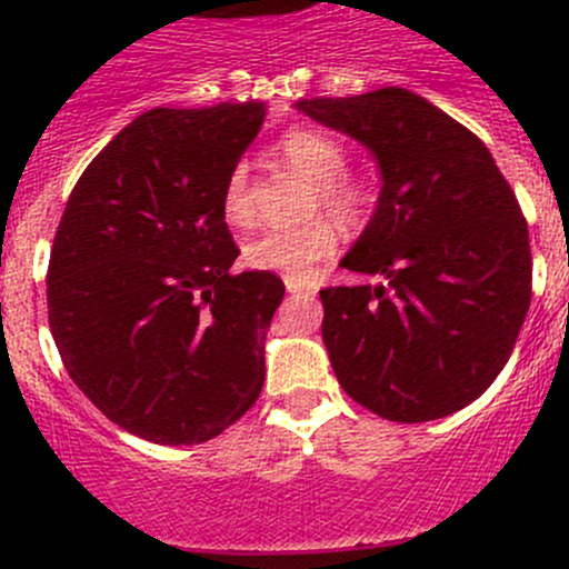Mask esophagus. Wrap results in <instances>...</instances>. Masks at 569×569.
<instances>
[{
	"label": "esophagus",
	"instance_id": "obj_1",
	"mask_svg": "<svg viewBox=\"0 0 569 569\" xmlns=\"http://www.w3.org/2000/svg\"><path fill=\"white\" fill-rule=\"evenodd\" d=\"M283 283H286V291H289V295H295V297H313V295H317V289H313V286L308 283V280H302V278H289V274H286Z\"/></svg>",
	"mask_w": 569,
	"mask_h": 569
}]
</instances>
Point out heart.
<instances>
[{"mask_svg":"<svg viewBox=\"0 0 569 569\" xmlns=\"http://www.w3.org/2000/svg\"><path fill=\"white\" fill-rule=\"evenodd\" d=\"M278 153L286 164L313 178V206H325L341 222H358L366 209V189L355 176L343 173L347 151L338 140L317 129H289L278 140ZM222 214L233 226L252 220L250 170L239 162L228 170L220 192ZM338 248V231L330 217H311L291 228H269L244 244V261L261 272H280L306 278L319 261Z\"/></svg>","mask_w":569,"mask_h":569,"instance_id":"obj_1","label":"heart"}]
</instances>
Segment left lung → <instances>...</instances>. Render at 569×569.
I'll use <instances>...</instances> for the list:
<instances>
[{
  "label": "left lung",
  "mask_w": 569,
  "mask_h": 569,
  "mask_svg": "<svg viewBox=\"0 0 569 569\" xmlns=\"http://www.w3.org/2000/svg\"><path fill=\"white\" fill-rule=\"evenodd\" d=\"M380 164L375 217L343 269L382 283L321 289L341 388L399 423L451 416L492 386L531 302L529 226L485 142L405 88L295 104Z\"/></svg>",
  "instance_id": "left-lung-1"
}]
</instances>
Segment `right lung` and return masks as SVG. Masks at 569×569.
I'll return each mask as SVG.
<instances>
[{"instance_id": "add662e5", "label": "right lung", "mask_w": 569, "mask_h": 569, "mask_svg": "<svg viewBox=\"0 0 569 569\" xmlns=\"http://www.w3.org/2000/svg\"><path fill=\"white\" fill-rule=\"evenodd\" d=\"M263 114L261 101L148 109L88 164L54 233L46 300L62 363L151 443H206L261 393L286 289L272 272L231 274L220 192Z\"/></svg>"}]
</instances>
